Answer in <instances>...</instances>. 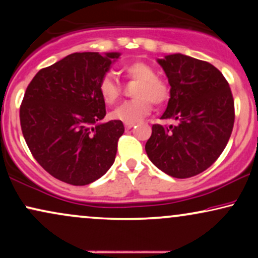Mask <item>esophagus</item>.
Here are the masks:
<instances>
[{"instance_id":"esophagus-1","label":"esophagus","mask_w":258,"mask_h":258,"mask_svg":"<svg viewBox=\"0 0 258 258\" xmlns=\"http://www.w3.org/2000/svg\"><path fill=\"white\" fill-rule=\"evenodd\" d=\"M136 123L135 122H126L125 123V127H126V130H130V128H132L133 126H135Z\"/></svg>"}]
</instances>
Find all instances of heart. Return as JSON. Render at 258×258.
Returning a JSON list of instances; mask_svg holds the SVG:
<instances>
[{"mask_svg":"<svg viewBox=\"0 0 258 258\" xmlns=\"http://www.w3.org/2000/svg\"><path fill=\"white\" fill-rule=\"evenodd\" d=\"M123 75L128 81L138 82L133 96L136 99L128 100L117 106L111 112L114 120L122 122H137L152 110V103L156 106L164 105L170 98V88L164 80L159 79L156 72L150 65L143 61H135L122 69ZM98 92L103 102L112 105L120 99L121 86L112 76L105 75L99 80Z\"/></svg>","mask_w":258,"mask_h":258,"instance_id":"heart-1","label":"heart"}]
</instances>
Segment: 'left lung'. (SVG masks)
<instances>
[{"mask_svg":"<svg viewBox=\"0 0 258 258\" xmlns=\"http://www.w3.org/2000/svg\"><path fill=\"white\" fill-rule=\"evenodd\" d=\"M158 63L171 86L161 119L177 120V125H153L146 152L168 176L189 178L211 166L226 148L235 119L233 94L226 78L207 61L177 53Z\"/></svg>","mask_w":258,"mask_h":258,"instance_id":"obj_1","label":"left lung"}]
</instances>
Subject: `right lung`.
I'll list each match as a JSON object with an SVG mask.
<instances>
[{"label":"right lung","instance_id":"add662e5","mask_svg":"<svg viewBox=\"0 0 258 258\" xmlns=\"http://www.w3.org/2000/svg\"><path fill=\"white\" fill-rule=\"evenodd\" d=\"M119 53H73L38 72L20 104V126L35 160L51 176L86 185L114 164L125 132L119 120L100 123L106 110L98 92Z\"/></svg>","mask_w":258,"mask_h":258}]
</instances>
